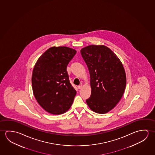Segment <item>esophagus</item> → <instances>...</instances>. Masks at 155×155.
I'll return each instance as SVG.
<instances>
[{
    "label": "esophagus",
    "mask_w": 155,
    "mask_h": 155,
    "mask_svg": "<svg viewBox=\"0 0 155 155\" xmlns=\"http://www.w3.org/2000/svg\"><path fill=\"white\" fill-rule=\"evenodd\" d=\"M82 87V84H80V85H79V86H78V88L79 89H81Z\"/></svg>",
    "instance_id": "34e87169"
}]
</instances>
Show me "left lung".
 <instances>
[{
  "mask_svg": "<svg viewBox=\"0 0 155 155\" xmlns=\"http://www.w3.org/2000/svg\"><path fill=\"white\" fill-rule=\"evenodd\" d=\"M88 68L91 92L86 102L91 110L105 114L120 101L126 86V75L117 56L104 45H89L81 50Z\"/></svg>",
  "mask_w": 155,
  "mask_h": 155,
  "instance_id": "left-lung-1",
  "label": "left lung"
}]
</instances>
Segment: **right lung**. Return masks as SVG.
Wrapping results in <instances>:
<instances>
[{"instance_id":"right-lung-1","label":"right lung","mask_w":155,"mask_h":155,"mask_svg":"<svg viewBox=\"0 0 155 155\" xmlns=\"http://www.w3.org/2000/svg\"><path fill=\"white\" fill-rule=\"evenodd\" d=\"M76 53L69 47H51L35 64L33 92L37 102L49 113H64L73 102L76 91L69 82L67 66Z\"/></svg>"}]
</instances>
